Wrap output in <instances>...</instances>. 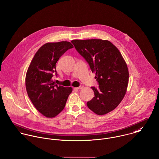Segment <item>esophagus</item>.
I'll use <instances>...</instances> for the list:
<instances>
[{
  "label": "esophagus",
  "mask_w": 159,
  "mask_h": 159,
  "mask_svg": "<svg viewBox=\"0 0 159 159\" xmlns=\"http://www.w3.org/2000/svg\"><path fill=\"white\" fill-rule=\"evenodd\" d=\"M83 87H84V86L83 85H81V86H80L79 87H77V88H76L77 89H82V88H83Z\"/></svg>",
  "instance_id": "34e87169"
}]
</instances>
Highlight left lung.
<instances>
[{
	"label": "left lung",
	"instance_id": "obj_1",
	"mask_svg": "<svg viewBox=\"0 0 159 159\" xmlns=\"http://www.w3.org/2000/svg\"><path fill=\"white\" fill-rule=\"evenodd\" d=\"M78 53L90 66L99 88L91 87L95 96L87 102L99 115L114 110L123 100L129 80L127 65L119 50L111 42L102 39L71 41Z\"/></svg>",
	"mask_w": 159,
	"mask_h": 159
}]
</instances>
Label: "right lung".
<instances>
[{"label":"right lung","mask_w":159,"mask_h":159,"mask_svg":"<svg viewBox=\"0 0 159 159\" xmlns=\"http://www.w3.org/2000/svg\"><path fill=\"white\" fill-rule=\"evenodd\" d=\"M73 48L68 41L48 43L35 53L28 68L25 85L35 108L47 118H53L64 108L72 92L71 87L58 86L52 80L57 75L56 63L69 49Z\"/></svg>","instance_id":"obj_1"}]
</instances>
